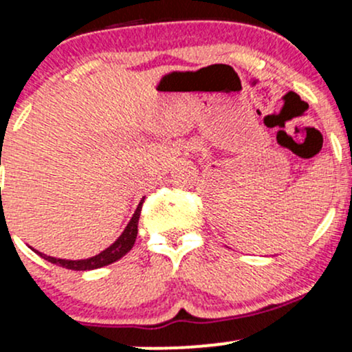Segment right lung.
Here are the masks:
<instances>
[{
    "label": "right lung",
    "instance_id": "right-lung-1",
    "mask_svg": "<svg viewBox=\"0 0 352 352\" xmlns=\"http://www.w3.org/2000/svg\"><path fill=\"white\" fill-rule=\"evenodd\" d=\"M142 204H144V199L140 200L139 207H137L135 213L131 218V221H129V225L125 227L122 235L117 238V240L111 246H109V248L104 250V252H100L99 254H96V256L87 258V260H60V258L47 256V254H44L41 252H36V250L34 252L38 253L41 258H44V260L50 261V263L63 266V268H66V270H74V272H86V270L102 268V266L114 263V261L120 260L125 253L131 252L132 246H134V243H135L137 225H139Z\"/></svg>",
    "mask_w": 352,
    "mask_h": 352
}]
</instances>
